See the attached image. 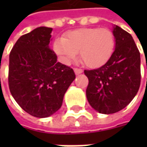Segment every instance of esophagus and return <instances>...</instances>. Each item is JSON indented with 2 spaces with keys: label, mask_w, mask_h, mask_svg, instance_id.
Here are the masks:
<instances>
[{
  "label": "esophagus",
  "mask_w": 147,
  "mask_h": 147,
  "mask_svg": "<svg viewBox=\"0 0 147 147\" xmlns=\"http://www.w3.org/2000/svg\"><path fill=\"white\" fill-rule=\"evenodd\" d=\"M74 73H75L76 75H78V74L82 73V69H74Z\"/></svg>",
  "instance_id": "obj_1"
}]
</instances>
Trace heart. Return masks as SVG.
<instances>
[{
    "label": "heart",
    "mask_w": 147,
    "mask_h": 147,
    "mask_svg": "<svg viewBox=\"0 0 147 147\" xmlns=\"http://www.w3.org/2000/svg\"><path fill=\"white\" fill-rule=\"evenodd\" d=\"M115 44V37L109 29L84 28L69 32L64 38L55 40L53 49L63 63H69L79 52L84 65L96 69L110 59Z\"/></svg>",
    "instance_id": "b5f03b06"
}]
</instances>
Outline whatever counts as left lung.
<instances>
[{"mask_svg":"<svg viewBox=\"0 0 147 147\" xmlns=\"http://www.w3.org/2000/svg\"><path fill=\"white\" fill-rule=\"evenodd\" d=\"M115 48L100 68L84 70L88 78L86 95L100 114H114L125 108L138 92L141 82L140 53L131 34L114 25Z\"/></svg>","mask_w":147,"mask_h":147,"instance_id":"obj_1","label":"left lung"}]
</instances>
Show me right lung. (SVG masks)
Returning <instances> with one entry per match:
<instances>
[{"mask_svg":"<svg viewBox=\"0 0 147 147\" xmlns=\"http://www.w3.org/2000/svg\"><path fill=\"white\" fill-rule=\"evenodd\" d=\"M51 28L39 27L18 39L9 54V87L23 110L47 118L59 110L74 70L57 61L50 48Z\"/></svg>","mask_w":147,"mask_h":147,"instance_id":"1","label":"right lung"}]
</instances>
